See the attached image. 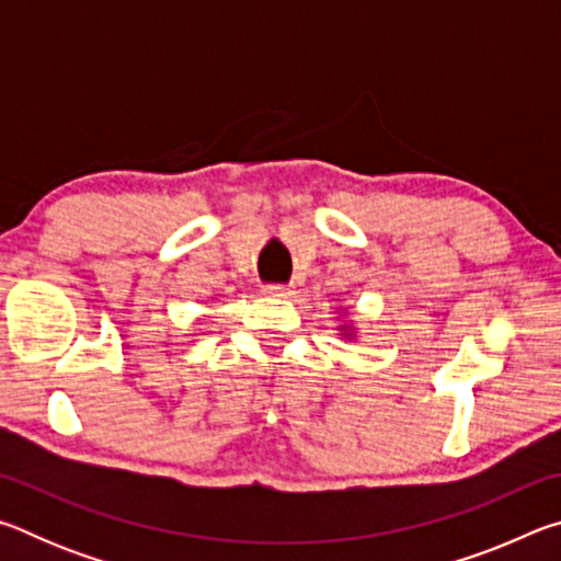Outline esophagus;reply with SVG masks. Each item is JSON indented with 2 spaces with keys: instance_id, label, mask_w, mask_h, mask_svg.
<instances>
[{
  "instance_id": "1",
  "label": "esophagus",
  "mask_w": 561,
  "mask_h": 561,
  "mask_svg": "<svg viewBox=\"0 0 561 561\" xmlns=\"http://www.w3.org/2000/svg\"><path fill=\"white\" fill-rule=\"evenodd\" d=\"M264 294H270V297H289L291 289L284 287V284H270V287H264Z\"/></svg>"
}]
</instances>
